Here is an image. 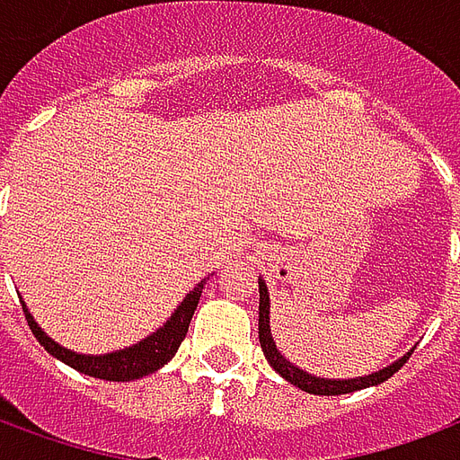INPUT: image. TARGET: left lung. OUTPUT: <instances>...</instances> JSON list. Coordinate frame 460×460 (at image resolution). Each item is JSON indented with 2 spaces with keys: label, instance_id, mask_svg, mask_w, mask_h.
Masks as SVG:
<instances>
[{
  "label": "left lung",
  "instance_id": "obj_1",
  "mask_svg": "<svg viewBox=\"0 0 460 460\" xmlns=\"http://www.w3.org/2000/svg\"><path fill=\"white\" fill-rule=\"evenodd\" d=\"M259 293H261V300H259V340H261V347H263V355L269 359V365L279 372L283 379H288L290 385H296L298 389L303 392H308V394H325V396H335V394H349V392H357V389H365V386H372V385H382L386 382L389 376L399 372V367L404 365L409 355H404L399 362L394 365L385 367V369H379L375 375H367V376H359V379H320V376H313L308 372H303L298 369L296 365H290L286 357L280 355L279 347L270 338V325H269V313H270V303H269V290H266V283L259 280Z\"/></svg>",
  "mask_w": 460,
  "mask_h": 460
}]
</instances>
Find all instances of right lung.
<instances>
[{
  "label": "right lung",
  "mask_w": 460,
  "mask_h": 460,
  "mask_svg": "<svg viewBox=\"0 0 460 460\" xmlns=\"http://www.w3.org/2000/svg\"><path fill=\"white\" fill-rule=\"evenodd\" d=\"M204 283L207 280H201L197 288L187 293V298L181 300V305L174 310V315L164 323V328L157 330L147 340H142L140 345H132L128 349H120V352H111V355H75L71 349L56 345L54 340L46 338L44 332H41V328L36 325L31 313L26 310V305H22V308H24L26 323H29L31 332H34V338L41 342V347H44L49 355H54L56 359H61V362H66L68 367H74V369H78V372H84L88 376L111 379V382H130V379H140L145 375H152L155 369L167 365L172 357H174L177 347L181 345V340H184L187 330H190L191 315L197 310Z\"/></svg>",
  "instance_id": "obj_1"
}]
</instances>
